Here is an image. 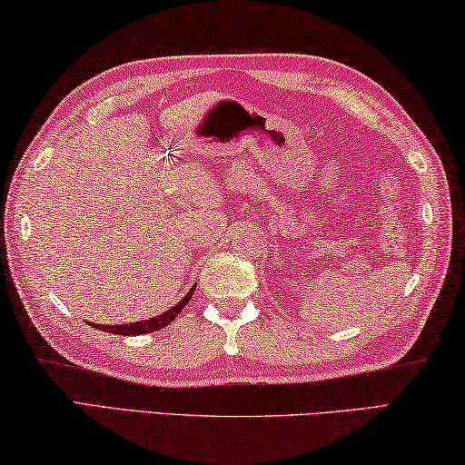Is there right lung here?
Here are the masks:
<instances>
[{
	"label": "right lung",
	"mask_w": 465,
	"mask_h": 465,
	"mask_svg": "<svg viewBox=\"0 0 465 465\" xmlns=\"http://www.w3.org/2000/svg\"><path fill=\"white\" fill-rule=\"evenodd\" d=\"M196 290V285H193L188 290L186 296H183L178 304L169 308V311L161 312L157 316H153V319H146V321H136V322H124V325H99V322H88V325L94 327V329H101L105 331V333H115V335H144V333H151V331H159L167 327L169 322H172L175 316L182 312V308L188 304L190 298H193V293Z\"/></svg>",
	"instance_id": "1"
}]
</instances>
